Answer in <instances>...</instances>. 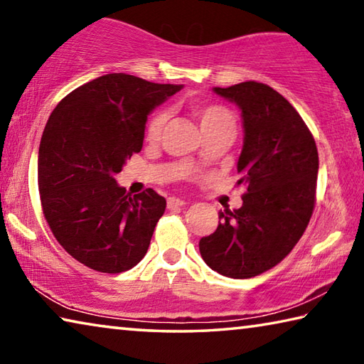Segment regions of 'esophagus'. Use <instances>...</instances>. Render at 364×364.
Listing matches in <instances>:
<instances>
[{
    "label": "esophagus",
    "mask_w": 364,
    "mask_h": 364,
    "mask_svg": "<svg viewBox=\"0 0 364 364\" xmlns=\"http://www.w3.org/2000/svg\"><path fill=\"white\" fill-rule=\"evenodd\" d=\"M186 202H184L183 199H178V197H168L167 200V205L168 208H175V207H183Z\"/></svg>",
    "instance_id": "esophagus-1"
}]
</instances>
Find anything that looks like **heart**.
Wrapping results in <instances>:
<instances>
[{
    "instance_id": "obj_1",
    "label": "heart",
    "mask_w": 364,
    "mask_h": 364,
    "mask_svg": "<svg viewBox=\"0 0 364 364\" xmlns=\"http://www.w3.org/2000/svg\"><path fill=\"white\" fill-rule=\"evenodd\" d=\"M194 115L200 123L202 132H204L205 138L208 136H232L234 130H236V119H234L232 112L228 107L221 106V104H194ZM165 123H167V112L164 110H157L151 115L149 122L146 125V139L157 141L160 134L164 132ZM181 176H189V170L183 167L180 171Z\"/></svg>"
}]
</instances>
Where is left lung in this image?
I'll list each match as a JSON object with an SVG mask.
<instances>
[{
    "label": "left lung",
    "mask_w": 364,
    "mask_h": 364,
    "mask_svg": "<svg viewBox=\"0 0 364 364\" xmlns=\"http://www.w3.org/2000/svg\"><path fill=\"white\" fill-rule=\"evenodd\" d=\"M213 91L242 110L236 184L247 193L241 208L218 212V228L199 250L217 273L247 279L281 263L304 236L316 202L318 149L300 114L271 86L250 80Z\"/></svg>",
    "instance_id": "8db88e82"
}]
</instances>
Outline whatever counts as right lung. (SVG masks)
Returning a JSON list of instances; mask_svg holds the SVG:
<instances>
[{
    "instance_id": "right-lung-1",
    "label": "right lung",
    "mask_w": 364,
    "mask_h": 364,
    "mask_svg": "<svg viewBox=\"0 0 364 364\" xmlns=\"http://www.w3.org/2000/svg\"><path fill=\"white\" fill-rule=\"evenodd\" d=\"M181 85L107 73L60 101L43 132V215L67 254L95 271L122 273L146 255L167 200L147 188L130 196L115 181L143 147L147 114Z\"/></svg>"
}]
</instances>
